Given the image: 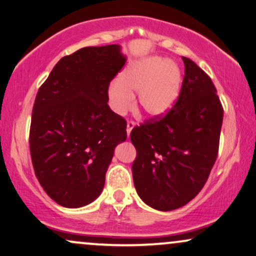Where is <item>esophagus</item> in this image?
I'll use <instances>...</instances> for the list:
<instances>
[{
    "label": "esophagus",
    "mask_w": 256,
    "mask_h": 256,
    "mask_svg": "<svg viewBox=\"0 0 256 256\" xmlns=\"http://www.w3.org/2000/svg\"><path fill=\"white\" fill-rule=\"evenodd\" d=\"M134 122H128V125H126V132H128V137H130V134L132 131V128H134Z\"/></svg>",
    "instance_id": "esophagus-1"
}]
</instances>
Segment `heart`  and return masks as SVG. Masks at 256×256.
Returning a JSON list of instances; mask_svg holds the SVG:
<instances>
[{
    "instance_id": "heart-1",
    "label": "heart",
    "mask_w": 256,
    "mask_h": 256,
    "mask_svg": "<svg viewBox=\"0 0 256 256\" xmlns=\"http://www.w3.org/2000/svg\"><path fill=\"white\" fill-rule=\"evenodd\" d=\"M182 72L178 64L164 58L151 56L128 64L119 79L108 86V102L117 114L134 108V93H138L140 108L148 117L166 116L178 100Z\"/></svg>"
}]
</instances>
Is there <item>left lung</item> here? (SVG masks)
Segmentation results:
<instances>
[{"label":"left lung","mask_w":256,"mask_h":256,"mask_svg":"<svg viewBox=\"0 0 256 256\" xmlns=\"http://www.w3.org/2000/svg\"><path fill=\"white\" fill-rule=\"evenodd\" d=\"M184 61L178 100L163 118L136 126L131 142L138 196L160 212L178 209L196 197L214 166L223 108L212 79L192 60Z\"/></svg>","instance_id":"8db88e82"}]
</instances>
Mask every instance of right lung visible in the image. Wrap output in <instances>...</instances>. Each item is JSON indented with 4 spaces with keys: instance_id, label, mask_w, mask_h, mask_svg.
<instances>
[{
    "instance_id": "1",
    "label": "right lung",
    "mask_w": 256,
    "mask_h": 256,
    "mask_svg": "<svg viewBox=\"0 0 256 256\" xmlns=\"http://www.w3.org/2000/svg\"><path fill=\"white\" fill-rule=\"evenodd\" d=\"M126 62L119 44L85 47L64 56L38 90L29 146L47 195L66 208L96 200L126 122L110 108L108 85Z\"/></svg>"
}]
</instances>
